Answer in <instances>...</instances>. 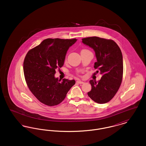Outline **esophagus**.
<instances>
[{
    "mask_svg": "<svg viewBox=\"0 0 146 146\" xmlns=\"http://www.w3.org/2000/svg\"><path fill=\"white\" fill-rule=\"evenodd\" d=\"M76 83L78 84H83L84 82L83 81H81V80H78V81H76Z\"/></svg>",
    "mask_w": 146,
    "mask_h": 146,
    "instance_id": "obj_1",
    "label": "esophagus"
}]
</instances>
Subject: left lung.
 Masks as SVG:
<instances>
[{
  "label": "left lung",
  "instance_id": "left-lung-1",
  "mask_svg": "<svg viewBox=\"0 0 146 146\" xmlns=\"http://www.w3.org/2000/svg\"><path fill=\"white\" fill-rule=\"evenodd\" d=\"M82 42L94 50L97 60L94 68H98L102 75L98 82L90 80L91 90L88 95L98 104L107 103L114 96L121 83L123 73L121 51L113 40L97 36L83 38Z\"/></svg>",
  "mask_w": 146,
  "mask_h": 146
}]
</instances>
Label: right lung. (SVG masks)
I'll return each mask as SVG.
<instances>
[{
  "instance_id": "right-lung-1",
  "label": "right lung",
  "mask_w": 146,
  "mask_h": 146,
  "mask_svg": "<svg viewBox=\"0 0 146 146\" xmlns=\"http://www.w3.org/2000/svg\"><path fill=\"white\" fill-rule=\"evenodd\" d=\"M76 39H46L30 50L23 62V72L29 90L42 104L49 106L62 102L75 84L74 80L58 79L55 70L63 65L67 52Z\"/></svg>"
}]
</instances>
